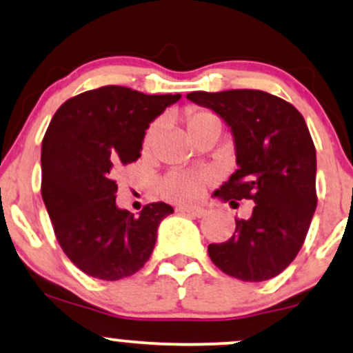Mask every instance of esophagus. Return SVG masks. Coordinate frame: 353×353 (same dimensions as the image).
Listing matches in <instances>:
<instances>
[{
    "mask_svg": "<svg viewBox=\"0 0 353 353\" xmlns=\"http://www.w3.org/2000/svg\"><path fill=\"white\" fill-rule=\"evenodd\" d=\"M177 210H179V212H182V214H188V216H192V217H202V216H205V212H208L205 209L190 208V205H179Z\"/></svg>",
    "mask_w": 353,
    "mask_h": 353,
    "instance_id": "esophagus-1",
    "label": "esophagus"
}]
</instances>
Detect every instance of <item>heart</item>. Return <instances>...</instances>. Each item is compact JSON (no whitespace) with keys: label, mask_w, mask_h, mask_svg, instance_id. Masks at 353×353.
Here are the masks:
<instances>
[{"label":"heart","mask_w":353,"mask_h":353,"mask_svg":"<svg viewBox=\"0 0 353 353\" xmlns=\"http://www.w3.org/2000/svg\"><path fill=\"white\" fill-rule=\"evenodd\" d=\"M205 119H216V116L210 114L209 111H194L188 117L189 131ZM157 132H159V123L152 124L151 129L148 131L144 139V148H151L154 139H156ZM205 185V177L202 174L190 172V171H174L164 177L161 182V190L165 197L172 201L179 202H190L196 201L201 196Z\"/></svg>","instance_id":"obj_1"}]
</instances>
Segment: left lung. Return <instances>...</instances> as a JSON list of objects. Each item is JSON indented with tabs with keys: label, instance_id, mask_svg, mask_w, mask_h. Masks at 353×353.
Returning <instances> with one entry per match:
<instances>
[{
	"label": "left lung",
	"instance_id": "1",
	"mask_svg": "<svg viewBox=\"0 0 353 353\" xmlns=\"http://www.w3.org/2000/svg\"><path fill=\"white\" fill-rule=\"evenodd\" d=\"M188 99L216 112L234 137L239 169L214 196L254 202L229 241L208 247L210 261L244 282L269 281L299 254L317 208L309 128L292 104L257 89L196 91Z\"/></svg>",
	"mask_w": 353,
	"mask_h": 353
}]
</instances>
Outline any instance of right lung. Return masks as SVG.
I'll use <instances>...</instances> for the list:
<instances>
[{
	"instance_id": "1",
	"label": "right lung",
	"mask_w": 353,
	"mask_h": 353,
	"mask_svg": "<svg viewBox=\"0 0 353 353\" xmlns=\"http://www.w3.org/2000/svg\"><path fill=\"white\" fill-rule=\"evenodd\" d=\"M181 94H144L103 86L68 99L52 116L41 145V194L56 239L84 274L119 281L151 257L165 202L139 216L116 204V169L141 157L149 124Z\"/></svg>"
}]
</instances>
